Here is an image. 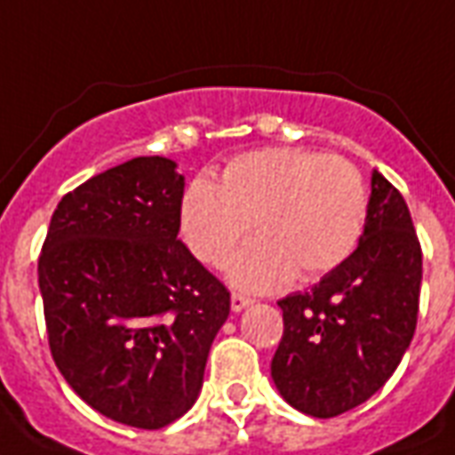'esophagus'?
Masks as SVG:
<instances>
[{
  "label": "esophagus",
  "mask_w": 455,
  "mask_h": 455,
  "mask_svg": "<svg viewBox=\"0 0 455 455\" xmlns=\"http://www.w3.org/2000/svg\"><path fill=\"white\" fill-rule=\"evenodd\" d=\"M250 305H251V298L242 296V293H232L230 298L232 313H242V310H244V307H250Z\"/></svg>",
  "instance_id": "1"
}]
</instances>
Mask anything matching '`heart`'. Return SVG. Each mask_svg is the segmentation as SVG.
I'll use <instances>...</instances> for the list:
<instances>
[{
	"label": "heart",
	"instance_id": "1",
	"mask_svg": "<svg viewBox=\"0 0 455 455\" xmlns=\"http://www.w3.org/2000/svg\"><path fill=\"white\" fill-rule=\"evenodd\" d=\"M366 220L359 169L339 155L267 148L235 157L220 187L198 177L179 205L181 240L218 267L251 230L259 237L228 261L244 291H274L291 276L315 278L349 257Z\"/></svg>",
	"mask_w": 455,
	"mask_h": 455
}]
</instances>
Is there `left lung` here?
Instances as JSON below:
<instances>
[{"mask_svg": "<svg viewBox=\"0 0 455 455\" xmlns=\"http://www.w3.org/2000/svg\"><path fill=\"white\" fill-rule=\"evenodd\" d=\"M422 247L403 194L378 169L359 247L323 281L278 300L271 378L291 407L337 417L386 386L417 327Z\"/></svg>", "mask_w": 455, "mask_h": 455, "instance_id": "obj_1", "label": "left lung"}]
</instances>
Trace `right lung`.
I'll use <instances>...</instances> for the list:
<instances>
[{"label": "right lung", "instance_id": "add662e5", "mask_svg": "<svg viewBox=\"0 0 455 455\" xmlns=\"http://www.w3.org/2000/svg\"><path fill=\"white\" fill-rule=\"evenodd\" d=\"M184 177L167 157L106 169L55 208L38 286L55 366L114 422L162 429L204 386L230 293L177 240Z\"/></svg>", "mask_w": 455, "mask_h": 455}]
</instances>
